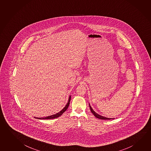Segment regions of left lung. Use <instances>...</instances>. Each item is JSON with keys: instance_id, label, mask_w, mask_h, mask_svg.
Instances as JSON below:
<instances>
[{"instance_id": "8db88e82", "label": "left lung", "mask_w": 151, "mask_h": 151, "mask_svg": "<svg viewBox=\"0 0 151 151\" xmlns=\"http://www.w3.org/2000/svg\"><path fill=\"white\" fill-rule=\"evenodd\" d=\"M89 107H90L91 112L93 114V115H94L96 118L99 119H101V120H111V119H115V118H106V117H105V116H101V115H99V114H97V113L93 111V109H92V107H91L90 104H89Z\"/></svg>"}]
</instances>
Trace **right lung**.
<instances>
[{
    "mask_svg": "<svg viewBox=\"0 0 151 151\" xmlns=\"http://www.w3.org/2000/svg\"><path fill=\"white\" fill-rule=\"evenodd\" d=\"M71 96H69V100H68L67 104L65 106V107H64L63 109L60 111V112H59L58 113H56L55 114H53V115L48 116L45 117V118H44V117L43 118H36V117H35V118L38 119H41V120L42 119H42H55V118H57L58 117H59V116H60V115L63 114V113L65 111H66V110L68 109V108L69 107V104H70V100H71Z\"/></svg>",
    "mask_w": 151,
    "mask_h": 151,
    "instance_id": "obj_1",
    "label": "right lung"
}]
</instances>
